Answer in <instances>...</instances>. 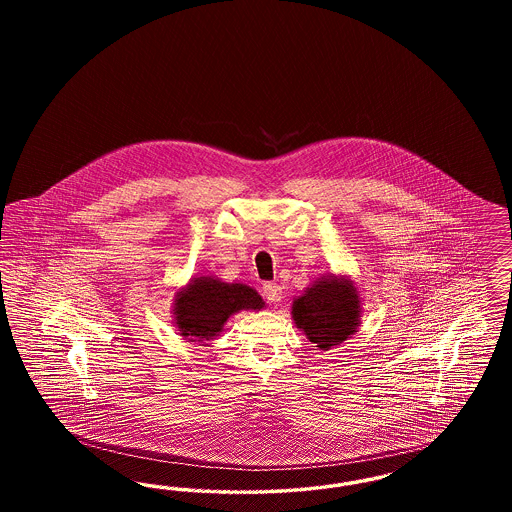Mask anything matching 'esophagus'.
Listing matches in <instances>:
<instances>
[{
    "instance_id": "1",
    "label": "esophagus",
    "mask_w": 512,
    "mask_h": 512,
    "mask_svg": "<svg viewBox=\"0 0 512 512\" xmlns=\"http://www.w3.org/2000/svg\"><path fill=\"white\" fill-rule=\"evenodd\" d=\"M263 295H265V299H267L268 303H272V305H278L280 301H282V288L278 286V284H265L263 286Z\"/></svg>"
}]
</instances>
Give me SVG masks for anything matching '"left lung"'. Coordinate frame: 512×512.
I'll list each match as a JSON object with an SVG mask.
<instances>
[{"instance_id":"left-lung-1","label":"left lung","mask_w":512,"mask_h":512,"mask_svg":"<svg viewBox=\"0 0 512 512\" xmlns=\"http://www.w3.org/2000/svg\"><path fill=\"white\" fill-rule=\"evenodd\" d=\"M361 315V292L343 274L320 276L301 295L293 297V322L320 351L353 338L361 326Z\"/></svg>"}]
</instances>
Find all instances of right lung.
<instances>
[{"label": "right lung", "mask_w": 512, "mask_h": 512, "mask_svg": "<svg viewBox=\"0 0 512 512\" xmlns=\"http://www.w3.org/2000/svg\"><path fill=\"white\" fill-rule=\"evenodd\" d=\"M265 301L242 282H222L217 276L199 274L174 292L172 318L184 340H215L228 318L240 311H261Z\"/></svg>", "instance_id": "right-lung-1"}]
</instances>
